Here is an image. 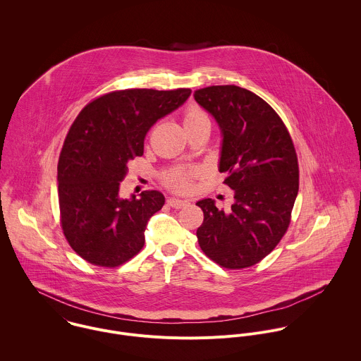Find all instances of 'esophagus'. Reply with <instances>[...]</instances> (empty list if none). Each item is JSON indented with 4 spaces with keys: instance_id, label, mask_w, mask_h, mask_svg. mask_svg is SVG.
Instances as JSON below:
<instances>
[{
    "instance_id": "34e87169",
    "label": "esophagus",
    "mask_w": 361,
    "mask_h": 361,
    "mask_svg": "<svg viewBox=\"0 0 361 361\" xmlns=\"http://www.w3.org/2000/svg\"><path fill=\"white\" fill-rule=\"evenodd\" d=\"M168 204L175 208H180V207L188 206L189 202L188 200H180V199H175V197H169L168 199Z\"/></svg>"
}]
</instances>
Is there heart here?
Masks as SVG:
<instances>
[{"instance_id":"1","label":"heart","mask_w":361,"mask_h":361,"mask_svg":"<svg viewBox=\"0 0 361 361\" xmlns=\"http://www.w3.org/2000/svg\"><path fill=\"white\" fill-rule=\"evenodd\" d=\"M207 121H208V116L206 112L197 106H190L185 112V118H183L185 126L197 125L200 122H207ZM166 183L175 190H186L189 188V178L186 173L176 171L166 176Z\"/></svg>"}]
</instances>
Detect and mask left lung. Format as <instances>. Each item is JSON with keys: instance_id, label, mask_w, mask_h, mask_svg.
Wrapping results in <instances>:
<instances>
[{"instance_id": "obj_1", "label": "left lung", "mask_w": 361, "mask_h": 361, "mask_svg": "<svg viewBox=\"0 0 361 361\" xmlns=\"http://www.w3.org/2000/svg\"><path fill=\"white\" fill-rule=\"evenodd\" d=\"M195 100L221 130L219 172L233 190L231 209L215 200L196 204L204 212L197 229L202 250L221 267L257 264L285 235L299 192V165L290 135L278 114L257 94L239 86H209Z\"/></svg>"}]
</instances>
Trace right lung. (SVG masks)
Returning a JSON list of instances; mask_svg holds the SVG:
<instances>
[{"mask_svg":"<svg viewBox=\"0 0 361 361\" xmlns=\"http://www.w3.org/2000/svg\"><path fill=\"white\" fill-rule=\"evenodd\" d=\"M190 89L112 92L87 104L72 123L58 161L61 224L71 247L90 264L118 267L145 246L149 219L165 197L145 190L119 197L128 162L143 155L155 122L189 99Z\"/></svg>","mask_w":361,"mask_h":361,"instance_id":"1","label":"right lung"}]
</instances>
